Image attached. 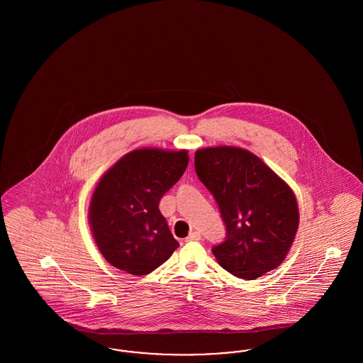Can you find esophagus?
<instances>
[{"mask_svg": "<svg viewBox=\"0 0 363 363\" xmlns=\"http://www.w3.org/2000/svg\"><path fill=\"white\" fill-rule=\"evenodd\" d=\"M200 240H201V234L199 231H191L185 241H200Z\"/></svg>", "mask_w": 363, "mask_h": 363, "instance_id": "34e87169", "label": "esophagus"}]
</instances>
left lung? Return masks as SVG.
<instances>
[{
    "label": "left lung",
    "instance_id": "8db88e82",
    "mask_svg": "<svg viewBox=\"0 0 363 363\" xmlns=\"http://www.w3.org/2000/svg\"><path fill=\"white\" fill-rule=\"evenodd\" d=\"M199 179L213 194L227 235L212 253L234 277L255 280L289 255L299 225L293 189L259 156L238 147L194 154Z\"/></svg>",
    "mask_w": 363,
    "mask_h": 363
}]
</instances>
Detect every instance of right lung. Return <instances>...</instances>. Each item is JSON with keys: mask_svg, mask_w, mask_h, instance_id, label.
Wrapping results in <instances>:
<instances>
[{"mask_svg": "<svg viewBox=\"0 0 363 363\" xmlns=\"http://www.w3.org/2000/svg\"><path fill=\"white\" fill-rule=\"evenodd\" d=\"M188 163V150L138 148L102 175L89 201L88 220L99 252L113 267L147 275L179 246L159 201Z\"/></svg>", "mask_w": 363, "mask_h": 363, "instance_id": "1", "label": "right lung"}]
</instances>
